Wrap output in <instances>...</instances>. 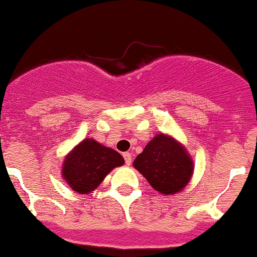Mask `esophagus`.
<instances>
[{
	"label": "esophagus",
	"instance_id": "1",
	"mask_svg": "<svg viewBox=\"0 0 257 257\" xmlns=\"http://www.w3.org/2000/svg\"><path fill=\"white\" fill-rule=\"evenodd\" d=\"M122 157H123V159H125L126 165H130V164H131V161H132V155H131V153H128V152L123 153Z\"/></svg>",
	"mask_w": 257,
	"mask_h": 257
}]
</instances>
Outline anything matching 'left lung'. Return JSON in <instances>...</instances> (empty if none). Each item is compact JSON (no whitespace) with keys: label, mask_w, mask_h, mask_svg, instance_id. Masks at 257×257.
<instances>
[{"label":"left lung","mask_w":257,"mask_h":257,"mask_svg":"<svg viewBox=\"0 0 257 257\" xmlns=\"http://www.w3.org/2000/svg\"><path fill=\"white\" fill-rule=\"evenodd\" d=\"M134 166L155 191L175 194L189 182L193 161L187 151L171 137L158 135L135 159Z\"/></svg>","instance_id":"left-lung-1"}]
</instances>
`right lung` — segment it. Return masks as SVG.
<instances>
[{"mask_svg":"<svg viewBox=\"0 0 257 257\" xmlns=\"http://www.w3.org/2000/svg\"><path fill=\"white\" fill-rule=\"evenodd\" d=\"M121 165L123 158L116 151L86 138L66 155L63 177L73 191L87 194L99 186L114 167Z\"/></svg>","mask_w":257,"mask_h":257,"instance_id":"add662e5","label":"right lung"}]
</instances>
